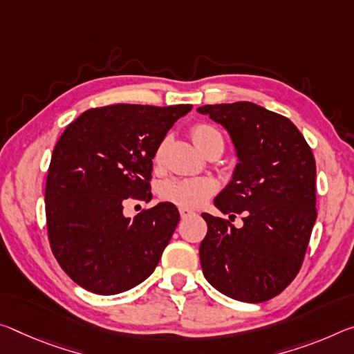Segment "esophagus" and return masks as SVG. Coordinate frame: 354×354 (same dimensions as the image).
Instances as JSON below:
<instances>
[{"instance_id": "34e87169", "label": "esophagus", "mask_w": 354, "mask_h": 354, "mask_svg": "<svg viewBox=\"0 0 354 354\" xmlns=\"http://www.w3.org/2000/svg\"><path fill=\"white\" fill-rule=\"evenodd\" d=\"M194 214V211L187 209V207H179V216H181V218H186V217H190Z\"/></svg>"}]
</instances>
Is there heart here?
Returning a JSON list of instances; mask_svg holds the SVG:
<instances>
[{"mask_svg":"<svg viewBox=\"0 0 354 354\" xmlns=\"http://www.w3.org/2000/svg\"><path fill=\"white\" fill-rule=\"evenodd\" d=\"M190 133H192L195 145L203 153H207L214 147L223 148L222 133L214 126L198 122L190 129ZM162 154H164V143L157 147L154 162H160ZM214 192L216 184L207 178H173L165 181L160 187L162 198L181 207H198L206 200H209Z\"/></svg>","mask_w":354,"mask_h":354,"instance_id":"obj_1","label":"heart"}]
</instances>
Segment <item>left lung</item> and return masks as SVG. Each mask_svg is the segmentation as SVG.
<instances>
[{"mask_svg":"<svg viewBox=\"0 0 354 354\" xmlns=\"http://www.w3.org/2000/svg\"><path fill=\"white\" fill-rule=\"evenodd\" d=\"M227 129L238 153L233 179L217 195L228 218L203 212L207 233L200 263L207 282L228 298L263 302L299 272L317 218V165L288 118L252 102L203 105ZM243 214V227L231 222Z\"/></svg>","mask_w":354,"mask_h":354,"instance_id":"1","label":"left lung"}]
</instances>
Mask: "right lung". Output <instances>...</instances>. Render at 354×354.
I'll return each mask as SVG.
<instances>
[{
	"label": "right lung",
	"instance_id": "1",
	"mask_svg": "<svg viewBox=\"0 0 354 354\" xmlns=\"http://www.w3.org/2000/svg\"><path fill=\"white\" fill-rule=\"evenodd\" d=\"M192 105L116 104L89 109L66 127L46 183L50 248L77 285L118 295L148 279L179 222L159 203L133 218L126 200L148 201L156 149Z\"/></svg>",
	"mask_w": 354,
	"mask_h": 354
}]
</instances>
